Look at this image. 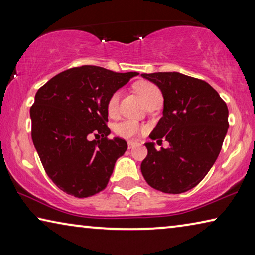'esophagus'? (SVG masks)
<instances>
[{"label":"esophagus","instance_id":"obj_1","mask_svg":"<svg viewBox=\"0 0 255 255\" xmlns=\"http://www.w3.org/2000/svg\"><path fill=\"white\" fill-rule=\"evenodd\" d=\"M127 145H128V148L131 149L132 147H135V146L137 145V143H135V141H131V140H128L127 141Z\"/></svg>","mask_w":255,"mask_h":255}]
</instances>
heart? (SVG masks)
Wrapping results in <instances>:
<instances>
[{
    "label": "heart",
    "instance_id": "1",
    "mask_svg": "<svg viewBox=\"0 0 255 255\" xmlns=\"http://www.w3.org/2000/svg\"><path fill=\"white\" fill-rule=\"evenodd\" d=\"M135 90L136 92L139 94L140 98L143 99L145 105L148 101L152 100V99L162 96L161 91L157 88V85L149 81H139L135 84ZM119 98H120V92L115 91L114 93L110 94V97L108 98L107 100V112L108 115L114 117V116L117 115L118 112V107H119ZM144 130V127L141 125L138 124L135 120L131 119H126L123 120L122 123L117 124L115 126V132L117 133L118 136L123 138H127V139H131V138H135L138 133Z\"/></svg>",
    "mask_w": 255,
    "mask_h": 255
}]
</instances>
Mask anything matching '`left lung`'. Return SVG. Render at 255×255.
Listing matches in <instances>:
<instances>
[{
    "mask_svg": "<svg viewBox=\"0 0 255 255\" xmlns=\"http://www.w3.org/2000/svg\"><path fill=\"white\" fill-rule=\"evenodd\" d=\"M141 76L154 82L163 93V117L150 139L169 148L157 150L146 143L147 156L140 170L150 187L165 193H182L195 188L208 173L221 152L228 128V109L207 82L178 72Z\"/></svg>",
    "mask_w": 255,
    "mask_h": 255,
    "instance_id": "1",
    "label": "left lung"
}]
</instances>
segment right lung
Masks as SVG:
<instances>
[{"label": "right lung", "instance_id": "1", "mask_svg": "<svg viewBox=\"0 0 255 255\" xmlns=\"http://www.w3.org/2000/svg\"><path fill=\"white\" fill-rule=\"evenodd\" d=\"M138 73L93 65L55 75L38 90L30 108L31 137L47 175L67 195L102 191L126 140L108 138L107 100ZM93 134L96 139L89 140Z\"/></svg>", "mask_w": 255, "mask_h": 255}]
</instances>
